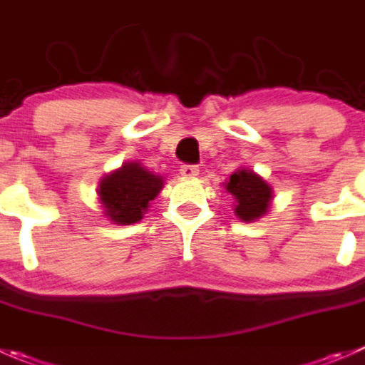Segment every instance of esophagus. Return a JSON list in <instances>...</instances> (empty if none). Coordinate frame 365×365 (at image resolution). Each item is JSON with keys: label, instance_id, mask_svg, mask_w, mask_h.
I'll list each match as a JSON object with an SVG mask.
<instances>
[{"label": "esophagus", "instance_id": "34e87169", "mask_svg": "<svg viewBox=\"0 0 365 365\" xmlns=\"http://www.w3.org/2000/svg\"><path fill=\"white\" fill-rule=\"evenodd\" d=\"M180 173H182V175L185 176V178H196V176L200 175V168H197V165L185 164V165H182Z\"/></svg>", "mask_w": 365, "mask_h": 365}]
</instances>
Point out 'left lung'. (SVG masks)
<instances>
[{
    "mask_svg": "<svg viewBox=\"0 0 365 365\" xmlns=\"http://www.w3.org/2000/svg\"><path fill=\"white\" fill-rule=\"evenodd\" d=\"M225 190L233 197V214L244 222H255L271 208L272 187L250 168H240L226 180Z\"/></svg>",
    "mask_w": 365,
    "mask_h": 365,
    "instance_id": "1",
    "label": "left lung"
}]
</instances>
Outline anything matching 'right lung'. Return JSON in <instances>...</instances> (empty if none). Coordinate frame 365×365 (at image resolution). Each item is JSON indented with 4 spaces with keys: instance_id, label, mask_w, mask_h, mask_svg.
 I'll return each instance as SVG.
<instances>
[{
    "instance_id": "obj_1",
    "label": "right lung",
    "mask_w": 365,
    "mask_h": 365,
    "mask_svg": "<svg viewBox=\"0 0 365 365\" xmlns=\"http://www.w3.org/2000/svg\"><path fill=\"white\" fill-rule=\"evenodd\" d=\"M164 176L150 171L140 162H123L98 183L101 214L114 225H133L144 217L150 203L164 189Z\"/></svg>"
}]
</instances>
